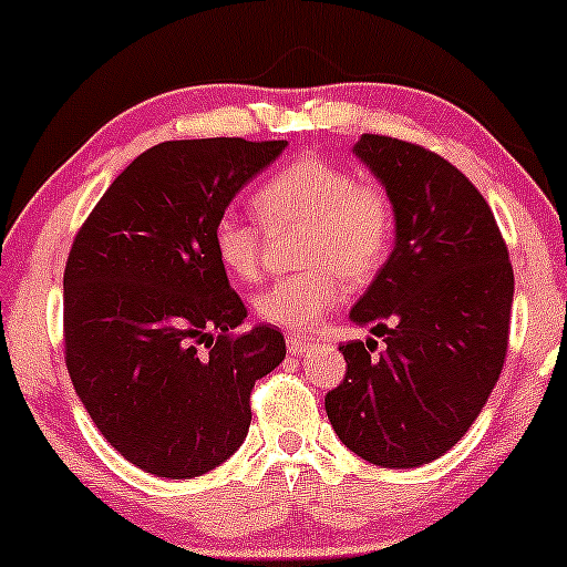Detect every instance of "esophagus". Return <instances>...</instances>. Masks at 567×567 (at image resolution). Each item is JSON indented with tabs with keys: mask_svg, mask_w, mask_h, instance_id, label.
<instances>
[{
	"mask_svg": "<svg viewBox=\"0 0 567 567\" xmlns=\"http://www.w3.org/2000/svg\"><path fill=\"white\" fill-rule=\"evenodd\" d=\"M309 346H311L309 338L288 336V351H290V353H298V357H301V353L309 351Z\"/></svg>",
	"mask_w": 567,
	"mask_h": 567,
	"instance_id": "obj_1",
	"label": "esophagus"
}]
</instances>
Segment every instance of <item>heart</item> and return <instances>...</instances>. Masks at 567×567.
Here are the masks:
<instances>
[{
  "instance_id": "1",
  "label": "heart",
  "mask_w": 567,
  "mask_h": 567,
  "mask_svg": "<svg viewBox=\"0 0 567 567\" xmlns=\"http://www.w3.org/2000/svg\"><path fill=\"white\" fill-rule=\"evenodd\" d=\"M264 227L301 224L298 264L306 269L279 277L256 296L264 322L309 332L336 309L351 285L370 282L385 264L395 237V210L380 184L359 182L346 166L303 155L266 179L254 195ZM218 264L250 282L261 271V227L221 214L210 229Z\"/></svg>"
}]
</instances>
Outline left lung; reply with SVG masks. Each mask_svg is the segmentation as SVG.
<instances>
[{"label": "left lung", "instance_id": "left-lung-1", "mask_svg": "<svg viewBox=\"0 0 567 567\" xmlns=\"http://www.w3.org/2000/svg\"><path fill=\"white\" fill-rule=\"evenodd\" d=\"M353 150L395 210L393 254L351 309L385 349L340 346L346 378L324 409L361 460L420 467L470 431L499 380L513 264L488 203L446 158L383 134H361Z\"/></svg>", "mask_w": 567, "mask_h": 567}]
</instances>
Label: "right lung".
<instances>
[{"label":"right lung","mask_w":567,"mask_h":567,"mask_svg":"<svg viewBox=\"0 0 567 567\" xmlns=\"http://www.w3.org/2000/svg\"><path fill=\"white\" fill-rule=\"evenodd\" d=\"M288 142L240 136L150 147L81 224L63 275L65 364L89 417L132 465L197 478L250 427L258 378L285 359L210 243L216 218Z\"/></svg>","instance_id":"obj_1"}]
</instances>
